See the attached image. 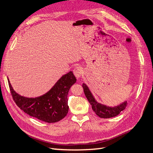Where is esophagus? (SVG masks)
I'll use <instances>...</instances> for the list:
<instances>
[{"mask_svg": "<svg viewBox=\"0 0 153 153\" xmlns=\"http://www.w3.org/2000/svg\"><path fill=\"white\" fill-rule=\"evenodd\" d=\"M73 73H74V75L76 77V78H80L83 73V70L82 68V67L80 66L76 67V68L74 69V70H73Z\"/></svg>", "mask_w": 153, "mask_h": 153, "instance_id": "1", "label": "esophagus"}]
</instances>
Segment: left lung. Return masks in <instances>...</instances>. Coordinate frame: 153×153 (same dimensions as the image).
Masks as SVG:
<instances>
[{
    "instance_id": "left-lung-1",
    "label": "left lung",
    "mask_w": 153,
    "mask_h": 153,
    "mask_svg": "<svg viewBox=\"0 0 153 153\" xmlns=\"http://www.w3.org/2000/svg\"><path fill=\"white\" fill-rule=\"evenodd\" d=\"M82 87L83 88L85 95L91 105L94 112L100 118L107 119L115 117L122 111H123L127 105V101H124L120 103L119 105L114 107H109L102 104L95 100L93 94H91V91L86 84L83 83Z\"/></svg>"
}]
</instances>
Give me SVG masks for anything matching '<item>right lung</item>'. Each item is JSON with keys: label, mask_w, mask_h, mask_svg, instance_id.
Here are the masks:
<instances>
[{"label": "right lung", "mask_w": 153, "mask_h": 153, "mask_svg": "<svg viewBox=\"0 0 153 153\" xmlns=\"http://www.w3.org/2000/svg\"><path fill=\"white\" fill-rule=\"evenodd\" d=\"M76 82L73 72L70 71L61 77L45 94L29 98L17 94L8 78L10 92L16 105L30 116L48 123H56L66 115L69 109L67 95Z\"/></svg>", "instance_id": "right-lung-1"}]
</instances>
